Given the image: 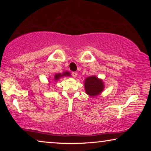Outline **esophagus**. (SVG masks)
Returning <instances> with one entry per match:
<instances>
[{
  "label": "esophagus",
  "mask_w": 151,
  "mask_h": 151,
  "mask_svg": "<svg viewBox=\"0 0 151 151\" xmlns=\"http://www.w3.org/2000/svg\"><path fill=\"white\" fill-rule=\"evenodd\" d=\"M77 76H78L77 72H73V73H72V76H73L74 78H76V77H77Z\"/></svg>",
  "instance_id": "obj_1"
}]
</instances>
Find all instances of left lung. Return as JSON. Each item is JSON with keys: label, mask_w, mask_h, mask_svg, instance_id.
Returning <instances> with one entry per match:
<instances>
[{"label": "left lung", "mask_w": 151, "mask_h": 151, "mask_svg": "<svg viewBox=\"0 0 151 151\" xmlns=\"http://www.w3.org/2000/svg\"><path fill=\"white\" fill-rule=\"evenodd\" d=\"M104 84L102 79L91 76L84 80V90L90 97H96L102 93L104 89Z\"/></svg>", "instance_id": "obj_1"}]
</instances>
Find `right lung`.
Masks as SVG:
<instances>
[{
	"label": "right lung",
	"mask_w": 151,
	"mask_h": 151,
	"mask_svg": "<svg viewBox=\"0 0 151 151\" xmlns=\"http://www.w3.org/2000/svg\"><path fill=\"white\" fill-rule=\"evenodd\" d=\"M67 76H71V73L69 71H64L63 73H55L54 75V80L55 82H56L58 80H59L61 78L63 77H67Z\"/></svg>",
	"instance_id": "add662e5"
}]
</instances>
